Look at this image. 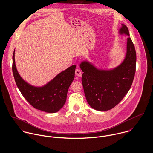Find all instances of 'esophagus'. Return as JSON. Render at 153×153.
<instances>
[{
  "label": "esophagus",
  "mask_w": 153,
  "mask_h": 153,
  "mask_svg": "<svg viewBox=\"0 0 153 153\" xmlns=\"http://www.w3.org/2000/svg\"><path fill=\"white\" fill-rule=\"evenodd\" d=\"M75 74L79 77H81L82 76V71L79 68H76L75 70Z\"/></svg>",
  "instance_id": "obj_1"
}]
</instances>
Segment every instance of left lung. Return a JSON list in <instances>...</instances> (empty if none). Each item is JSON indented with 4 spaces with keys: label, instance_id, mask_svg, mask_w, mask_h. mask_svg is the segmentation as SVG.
Masks as SVG:
<instances>
[{
    "label": "left lung",
    "instance_id": "left-lung-1",
    "mask_svg": "<svg viewBox=\"0 0 153 153\" xmlns=\"http://www.w3.org/2000/svg\"><path fill=\"white\" fill-rule=\"evenodd\" d=\"M120 34L130 36L127 27L121 25ZM82 82L88 104L99 111H107L117 105L129 91L136 73V52L130 37L127 38V53L123 63L110 70H99L88 62H83Z\"/></svg>",
    "mask_w": 153,
    "mask_h": 153
}]
</instances>
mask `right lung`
I'll return each mask as SVG.
<instances>
[{"mask_svg": "<svg viewBox=\"0 0 153 153\" xmlns=\"http://www.w3.org/2000/svg\"><path fill=\"white\" fill-rule=\"evenodd\" d=\"M76 65L58 74L43 87H34L24 81L17 72L13 54L12 71L17 87L25 99L34 108L46 113H56L65 104L68 88L74 78Z\"/></svg>", "mask_w": 153, "mask_h": 153, "instance_id": "obj_1", "label": "right lung"}]
</instances>
